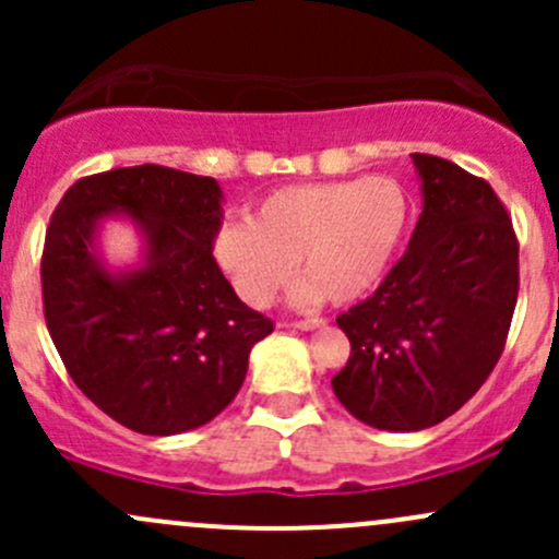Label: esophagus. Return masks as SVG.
<instances>
[{
	"label": "esophagus",
	"instance_id": "esophagus-1",
	"mask_svg": "<svg viewBox=\"0 0 559 559\" xmlns=\"http://www.w3.org/2000/svg\"><path fill=\"white\" fill-rule=\"evenodd\" d=\"M297 330H316V326H324V319H319V316H311V319H297L295 321Z\"/></svg>",
	"mask_w": 559,
	"mask_h": 559
}]
</instances>
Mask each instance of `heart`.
I'll return each instance as SVG.
<instances>
[{
	"label": "heart",
	"mask_w": 559,
	"mask_h": 559,
	"mask_svg": "<svg viewBox=\"0 0 559 559\" xmlns=\"http://www.w3.org/2000/svg\"><path fill=\"white\" fill-rule=\"evenodd\" d=\"M408 216V194L389 175L284 186L253 207L248 224L218 233L216 257L253 308L273 302L295 262L308 278L297 300L352 302L384 278Z\"/></svg>",
	"instance_id": "1"
}]
</instances>
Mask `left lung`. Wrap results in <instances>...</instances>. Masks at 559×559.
<instances>
[{
    "instance_id": "8db88e82",
    "label": "left lung",
    "mask_w": 559,
    "mask_h": 559,
    "mask_svg": "<svg viewBox=\"0 0 559 559\" xmlns=\"http://www.w3.org/2000/svg\"><path fill=\"white\" fill-rule=\"evenodd\" d=\"M411 156L425 211L379 289L337 316L352 354L332 379L348 414L394 432L438 425L481 389L520 297V240L492 186Z\"/></svg>"
}]
</instances>
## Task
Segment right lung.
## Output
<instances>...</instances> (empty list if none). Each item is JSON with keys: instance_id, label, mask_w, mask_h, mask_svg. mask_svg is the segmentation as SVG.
Wrapping results in <instances>:
<instances>
[{"instance_id": "1", "label": "right lung", "mask_w": 559, "mask_h": 559, "mask_svg": "<svg viewBox=\"0 0 559 559\" xmlns=\"http://www.w3.org/2000/svg\"><path fill=\"white\" fill-rule=\"evenodd\" d=\"M129 212L150 238L140 271L110 276L93 259V227ZM213 178L162 165L75 180L45 233L39 278L50 341L78 389L143 436L194 430L238 394L253 343L273 332L224 278Z\"/></svg>"}]
</instances>
